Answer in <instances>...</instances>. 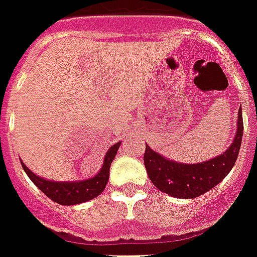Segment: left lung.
Wrapping results in <instances>:
<instances>
[{"mask_svg": "<svg viewBox=\"0 0 257 257\" xmlns=\"http://www.w3.org/2000/svg\"><path fill=\"white\" fill-rule=\"evenodd\" d=\"M242 111L238 110L237 134L233 143L219 157L196 165L177 163L165 159L146 146L144 165L150 180L161 192L173 197L193 199L218 185L234 166L242 142Z\"/></svg>", "mask_w": 257, "mask_h": 257, "instance_id": "8db88e82", "label": "left lung"}]
</instances>
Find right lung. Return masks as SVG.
<instances>
[{
	"label": "right lung",
	"mask_w": 257,
	"mask_h": 257,
	"mask_svg": "<svg viewBox=\"0 0 257 257\" xmlns=\"http://www.w3.org/2000/svg\"><path fill=\"white\" fill-rule=\"evenodd\" d=\"M121 143L114 144L113 147L109 148V151L106 153L104 157L103 166L100 169V172L95 177L85 180V181L79 182H56V181H47L45 178L38 177L37 174L28 169L24 163L22 162V166L24 172L27 173L35 185L41 189L49 199L56 201L61 206H75V204H80L84 201H88L94 197L99 196L103 192L106 184L109 181V172L110 165L113 162L115 154L118 151V147Z\"/></svg>",
	"instance_id": "add662e5"
}]
</instances>
